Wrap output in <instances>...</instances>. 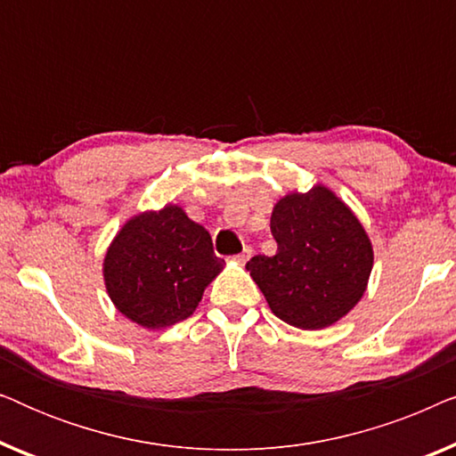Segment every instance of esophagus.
Wrapping results in <instances>:
<instances>
[{
	"mask_svg": "<svg viewBox=\"0 0 456 456\" xmlns=\"http://www.w3.org/2000/svg\"><path fill=\"white\" fill-rule=\"evenodd\" d=\"M251 255H253L251 247H245V248H242V251H240L239 255H234V259L239 261V264H245V261H248V257H251Z\"/></svg>",
	"mask_w": 456,
	"mask_h": 456,
	"instance_id": "obj_1",
	"label": "esophagus"
}]
</instances>
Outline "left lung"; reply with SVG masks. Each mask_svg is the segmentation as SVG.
Segmentation results:
<instances>
[{
    "label": "left lung",
    "mask_w": 456,
    "mask_h": 456,
    "mask_svg": "<svg viewBox=\"0 0 456 456\" xmlns=\"http://www.w3.org/2000/svg\"><path fill=\"white\" fill-rule=\"evenodd\" d=\"M278 251L255 255L247 270L273 315L301 330H322L363 297L373 251L353 211L323 186L286 195L272 214Z\"/></svg>",
    "instance_id": "1"
}]
</instances>
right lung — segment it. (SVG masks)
<instances>
[{
	"label": "right lung",
	"instance_id": "obj_1",
	"mask_svg": "<svg viewBox=\"0 0 456 456\" xmlns=\"http://www.w3.org/2000/svg\"><path fill=\"white\" fill-rule=\"evenodd\" d=\"M222 265L208 230L167 205L133 217L118 232L103 276L118 311L155 330L192 315Z\"/></svg>",
	"mask_w": 456,
	"mask_h": 456
}]
</instances>
